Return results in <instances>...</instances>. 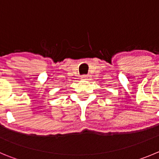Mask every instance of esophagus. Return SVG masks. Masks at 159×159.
<instances>
[{
    "label": "esophagus",
    "mask_w": 159,
    "mask_h": 159,
    "mask_svg": "<svg viewBox=\"0 0 159 159\" xmlns=\"http://www.w3.org/2000/svg\"><path fill=\"white\" fill-rule=\"evenodd\" d=\"M90 78H91V75H82V80H90Z\"/></svg>",
    "instance_id": "esophagus-1"
}]
</instances>
